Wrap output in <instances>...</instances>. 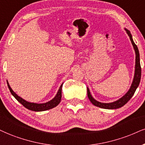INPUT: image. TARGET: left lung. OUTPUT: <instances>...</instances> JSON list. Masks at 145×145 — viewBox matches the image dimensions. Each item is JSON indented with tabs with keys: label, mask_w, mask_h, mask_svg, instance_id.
<instances>
[{
	"label": "left lung",
	"mask_w": 145,
	"mask_h": 145,
	"mask_svg": "<svg viewBox=\"0 0 145 145\" xmlns=\"http://www.w3.org/2000/svg\"><path fill=\"white\" fill-rule=\"evenodd\" d=\"M125 31H126V33H127L128 36L130 37V40L131 41L132 44L133 46V48L135 50V74H134V78L133 81L132 82L131 86H130L129 90L126 92V93L123 95L122 97L120 98L119 99L116 100L115 101L111 103H101L99 101H97L92 97L90 91L88 87L87 88V96L88 98L90 100V101L95 106L99 107V108H103V109H108V110H114V109H118L122 107L123 105H124L126 103L128 102L129 100L131 99V97H133V95L135 94V93L137 90V89L138 88L139 83L140 81V78H141V68H140V54H139V51L137 45L134 42L133 36H132L131 33L129 30L124 28Z\"/></svg>",
	"instance_id": "left-lung-1"
}]
</instances>
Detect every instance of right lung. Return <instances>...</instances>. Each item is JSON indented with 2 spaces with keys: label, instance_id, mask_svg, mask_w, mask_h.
Returning <instances> with one entry per match:
<instances>
[{
  "label": "right lung",
  "instance_id": "1",
  "mask_svg": "<svg viewBox=\"0 0 145 145\" xmlns=\"http://www.w3.org/2000/svg\"><path fill=\"white\" fill-rule=\"evenodd\" d=\"M7 82V85H8V89H9L10 93L13 95V97L15 98L16 99L19 101V103H21L25 108H26L28 110L34 111V112H43V111H46L48 110H50V109H52L55 107L57 106L59 103H60V101H61L62 98V87L63 83L60 85V88H59L58 92L55 97L53 98L52 99H51L50 101H48V102L46 103H32L29 102V101H26L23 98L19 97L18 95L13 91V90L11 89V87H10L9 83H8V81Z\"/></svg>",
  "mask_w": 145,
  "mask_h": 145
}]
</instances>
